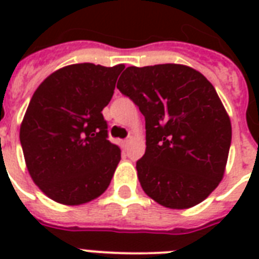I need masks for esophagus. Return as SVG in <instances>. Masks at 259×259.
I'll return each instance as SVG.
<instances>
[{"label": "esophagus", "mask_w": 259, "mask_h": 259, "mask_svg": "<svg viewBox=\"0 0 259 259\" xmlns=\"http://www.w3.org/2000/svg\"><path fill=\"white\" fill-rule=\"evenodd\" d=\"M122 144H123V148H127V146L130 145V140L129 138H127V140H123V142H122Z\"/></svg>", "instance_id": "1"}]
</instances>
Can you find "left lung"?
Listing matches in <instances>:
<instances>
[{
    "label": "left lung",
    "instance_id": "obj_1",
    "mask_svg": "<svg viewBox=\"0 0 259 259\" xmlns=\"http://www.w3.org/2000/svg\"><path fill=\"white\" fill-rule=\"evenodd\" d=\"M117 89L145 117L146 150L138 180L166 208L199 204L225 175L231 122L204 75L183 64L127 67Z\"/></svg>",
    "mask_w": 259,
    "mask_h": 259
}]
</instances>
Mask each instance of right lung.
Here are the masks:
<instances>
[{
  "label": "right lung",
  "instance_id": "right-lung-1",
  "mask_svg": "<svg viewBox=\"0 0 259 259\" xmlns=\"http://www.w3.org/2000/svg\"><path fill=\"white\" fill-rule=\"evenodd\" d=\"M123 68L71 64L55 71L34 91L20 141L32 180L52 200L84 204L109 187L121 149L107 140L102 110Z\"/></svg>",
  "mask_w": 259,
  "mask_h": 259
}]
</instances>
